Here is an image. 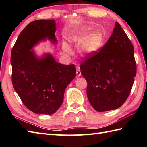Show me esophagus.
Segmentation results:
<instances>
[{"instance_id":"34e87169","label":"esophagus","mask_w":147,"mask_h":147,"mask_svg":"<svg viewBox=\"0 0 147 147\" xmlns=\"http://www.w3.org/2000/svg\"><path fill=\"white\" fill-rule=\"evenodd\" d=\"M76 76H81V71L80 69H77L76 71Z\"/></svg>"}]
</instances>
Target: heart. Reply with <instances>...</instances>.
<instances>
[{
  "label": "heart",
  "instance_id": "heart-1",
  "mask_svg": "<svg viewBox=\"0 0 147 147\" xmlns=\"http://www.w3.org/2000/svg\"><path fill=\"white\" fill-rule=\"evenodd\" d=\"M91 26H83L76 30L71 35V38L76 45H82L81 49L86 53H91L96 51L102 41L101 35L94 32L91 33ZM62 49L66 53H71V48L65 41L62 43Z\"/></svg>",
  "mask_w": 147,
  "mask_h": 147
}]
</instances>
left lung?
<instances>
[{"label":"left lung","instance_id":"8db88e82","mask_svg":"<svg viewBox=\"0 0 147 147\" xmlns=\"http://www.w3.org/2000/svg\"><path fill=\"white\" fill-rule=\"evenodd\" d=\"M80 68L88 82L87 96L97 111L119 108L128 98L136 76L134 49L120 24L98 52L89 53Z\"/></svg>","mask_w":147,"mask_h":147}]
</instances>
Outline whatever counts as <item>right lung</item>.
Instances as JSON below:
<instances>
[{"label": "right lung", "instance_id": "add662e5", "mask_svg": "<svg viewBox=\"0 0 147 147\" xmlns=\"http://www.w3.org/2000/svg\"><path fill=\"white\" fill-rule=\"evenodd\" d=\"M54 19L36 20L19 34L11 53L12 84L27 108L37 114L51 115L63 100L64 92L76 76L74 64L56 61L51 54L39 58L33 47L47 39L57 43Z\"/></svg>", "mask_w": 147, "mask_h": 147}]
</instances>
